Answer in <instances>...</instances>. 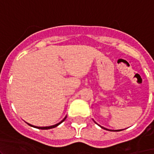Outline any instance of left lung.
Returning a JSON list of instances; mask_svg holds the SVG:
<instances>
[{"label":"left lung","mask_w":154,"mask_h":154,"mask_svg":"<svg viewBox=\"0 0 154 154\" xmlns=\"http://www.w3.org/2000/svg\"><path fill=\"white\" fill-rule=\"evenodd\" d=\"M101 128L104 129V130H109V131H112L111 130H108V129H106V128H104V127H101ZM113 131H119V130H113Z\"/></svg>","instance_id":"left-lung-1"}]
</instances>
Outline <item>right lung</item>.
<instances>
[{"mask_svg": "<svg viewBox=\"0 0 154 154\" xmlns=\"http://www.w3.org/2000/svg\"><path fill=\"white\" fill-rule=\"evenodd\" d=\"M66 117L64 119H63V121H62V122H60V123H58V124H57V125H53V126H50V127H36V126H33V125H29V124H28L27 123V125H29V126H31V127H35V128H38V129H41V130H48V129H52V128H54V127H57V126H58L59 125H60V124L62 123V122H64L65 120H66Z\"/></svg>", "mask_w": 154, "mask_h": 154, "instance_id": "add662e5", "label": "right lung"}]
</instances>
